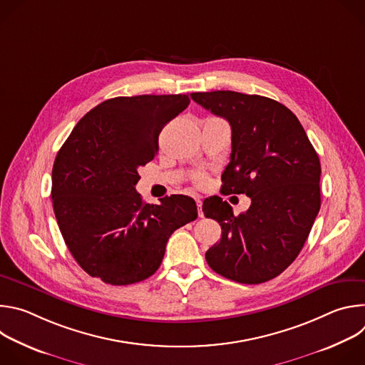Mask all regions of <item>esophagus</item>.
I'll list each match as a JSON object with an SVG mask.
<instances>
[{
  "mask_svg": "<svg viewBox=\"0 0 365 365\" xmlns=\"http://www.w3.org/2000/svg\"><path fill=\"white\" fill-rule=\"evenodd\" d=\"M195 200H196V205H197V214L202 218L203 217V212H202V197L200 196H195Z\"/></svg>",
  "mask_w": 365,
  "mask_h": 365,
  "instance_id": "34e87169",
  "label": "esophagus"
}]
</instances>
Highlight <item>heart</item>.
Masks as SVG:
<instances>
[{
  "mask_svg": "<svg viewBox=\"0 0 365 365\" xmlns=\"http://www.w3.org/2000/svg\"><path fill=\"white\" fill-rule=\"evenodd\" d=\"M196 182L199 183V185H203L205 183V178H202V176H199L197 179H196Z\"/></svg>",
  "mask_w": 365,
  "mask_h": 365,
  "instance_id": "heart-1",
  "label": "heart"
}]
</instances>
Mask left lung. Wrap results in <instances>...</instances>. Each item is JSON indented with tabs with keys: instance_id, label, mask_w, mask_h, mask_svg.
<instances>
[{
	"instance_id": "8db88e82",
	"label": "left lung",
	"mask_w": 365,
	"mask_h": 365,
	"mask_svg": "<svg viewBox=\"0 0 365 365\" xmlns=\"http://www.w3.org/2000/svg\"><path fill=\"white\" fill-rule=\"evenodd\" d=\"M190 96L231 125L232 151L221 193L251 197L240 215L220 196L203 200L205 217L222 230L206 262L238 283L269 282L294 262L319 212L318 154L297 117L274 99L234 91Z\"/></svg>"
}]
</instances>
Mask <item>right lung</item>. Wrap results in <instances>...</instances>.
I'll return each instance as SVG.
<instances>
[{
	"mask_svg": "<svg viewBox=\"0 0 365 365\" xmlns=\"http://www.w3.org/2000/svg\"><path fill=\"white\" fill-rule=\"evenodd\" d=\"M187 95L117 96L75 125L51 170V199L76 263L114 286L145 280L162 264L169 237L197 218L185 195L144 203L137 169L159 151L163 127L189 106Z\"/></svg>",
	"mask_w": 365,
	"mask_h": 365,
	"instance_id": "obj_1",
	"label": "right lung"
}]
</instances>
